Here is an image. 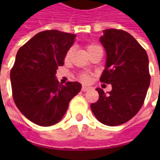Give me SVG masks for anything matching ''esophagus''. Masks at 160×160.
<instances>
[{"instance_id": "1", "label": "esophagus", "mask_w": 160, "mask_h": 160, "mask_svg": "<svg viewBox=\"0 0 160 160\" xmlns=\"http://www.w3.org/2000/svg\"><path fill=\"white\" fill-rule=\"evenodd\" d=\"M90 89H91V88L88 87V86H83V87H82V92H87V91Z\"/></svg>"}]
</instances>
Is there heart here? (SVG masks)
Instances as JSON below:
<instances>
[{
  "label": "heart",
  "instance_id": "heart-1",
  "mask_svg": "<svg viewBox=\"0 0 160 160\" xmlns=\"http://www.w3.org/2000/svg\"><path fill=\"white\" fill-rule=\"evenodd\" d=\"M96 48H99V46H97L96 44H92V43H90V44H87V45H86V50H87L88 53H90L91 52H92L93 50H95ZM72 52H73V49H72V48L68 49V50L67 51V52L65 54V60H66V61L68 60V58H70ZM79 78H80L81 81H83L84 83H87V82H89L90 79H91V76H90L89 74L83 73V74H81V75L79 76Z\"/></svg>",
  "mask_w": 160,
  "mask_h": 160
}]
</instances>
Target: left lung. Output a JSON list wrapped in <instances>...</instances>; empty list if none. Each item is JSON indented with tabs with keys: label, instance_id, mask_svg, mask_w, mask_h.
<instances>
[{
	"label": "left lung",
	"instance_id": "1",
	"mask_svg": "<svg viewBox=\"0 0 160 160\" xmlns=\"http://www.w3.org/2000/svg\"><path fill=\"white\" fill-rule=\"evenodd\" d=\"M100 41L107 53L101 82L111 83L105 94L97 88L99 100L91 108L96 118L109 126L122 125L132 118L143 105L151 83L147 52L127 32L106 29Z\"/></svg>",
	"mask_w": 160,
	"mask_h": 160
}]
</instances>
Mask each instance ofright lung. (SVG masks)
<instances>
[{
	"instance_id": "right-lung-1",
	"label": "right lung",
	"mask_w": 160,
	"mask_h": 160,
	"mask_svg": "<svg viewBox=\"0 0 160 160\" xmlns=\"http://www.w3.org/2000/svg\"><path fill=\"white\" fill-rule=\"evenodd\" d=\"M76 35L58 30L36 34L19 48L10 70L16 106L28 119L41 126L57 124L71 100L81 91V83L60 85L57 68L64 65L65 54Z\"/></svg>"
}]
</instances>
